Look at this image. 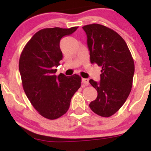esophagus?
<instances>
[{"mask_svg":"<svg viewBox=\"0 0 151 151\" xmlns=\"http://www.w3.org/2000/svg\"><path fill=\"white\" fill-rule=\"evenodd\" d=\"M81 81H82L83 84H85L86 86L89 85V79H84V78H83V79H81Z\"/></svg>","mask_w":151,"mask_h":151,"instance_id":"34e87169","label":"esophagus"}]
</instances>
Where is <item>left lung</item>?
<instances>
[{
	"mask_svg": "<svg viewBox=\"0 0 151 151\" xmlns=\"http://www.w3.org/2000/svg\"><path fill=\"white\" fill-rule=\"evenodd\" d=\"M82 28L87 36L90 62L101 67L99 82L89 80L98 93L89 107L97 115L109 117L120 109L131 92L133 59L125 40L114 30L96 23Z\"/></svg>",
	"mask_w": 151,
	"mask_h": 151,
	"instance_id": "8db88e82",
	"label": "left lung"
}]
</instances>
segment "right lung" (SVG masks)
<instances>
[{"instance_id":"right-lung-1","label":"right lung","mask_w":151,"mask_h":151,"mask_svg":"<svg viewBox=\"0 0 151 151\" xmlns=\"http://www.w3.org/2000/svg\"><path fill=\"white\" fill-rule=\"evenodd\" d=\"M77 28L53 27L39 30L20 55L19 71L26 96L38 113L50 120L66 114L71 99L81 86V78L77 74L69 77L62 73L55 75V68L62 60L60 40Z\"/></svg>"}]
</instances>
